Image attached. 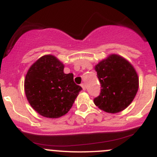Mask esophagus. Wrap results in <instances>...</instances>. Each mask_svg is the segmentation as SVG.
I'll use <instances>...</instances> for the list:
<instances>
[{"label": "esophagus", "instance_id": "34e87169", "mask_svg": "<svg viewBox=\"0 0 157 157\" xmlns=\"http://www.w3.org/2000/svg\"><path fill=\"white\" fill-rule=\"evenodd\" d=\"M81 86H82V88L83 90H86V85H85L84 83H82Z\"/></svg>", "mask_w": 157, "mask_h": 157}]
</instances>
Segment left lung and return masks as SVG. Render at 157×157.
<instances>
[{
    "mask_svg": "<svg viewBox=\"0 0 157 157\" xmlns=\"http://www.w3.org/2000/svg\"><path fill=\"white\" fill-rule=\"evenodd\" d=\"M101 84V92L94 103L101 110L117 113L127 108L139 89V78L134 67L120 55L113 54L95 66Z\"/></svg>",
    "mask_w": 157,
    "mask_h": 157,
    "instance_id": "1",
    "label": "left lung"
}]
</instances>
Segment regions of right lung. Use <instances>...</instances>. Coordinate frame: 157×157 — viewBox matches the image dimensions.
<instances>
[{
  "label": "right lung",
  "instance_id": "right-lung-1",
  "mask_svg": "<svg viewBox=\"0 0 157 157\" xmlns=\"http://www.w3.org/2000/svg\"><path fill=\"white\" fill-rule=\"evenodd\" d=\"M82 89L74 82L72 73L65 74L63 63L52 55L38 59L25 76L27 99L44 117L55 119L66 114Z\"/></svg>",
  "mask_w": 157,
  "mask_h": 157
}]
</instances>
